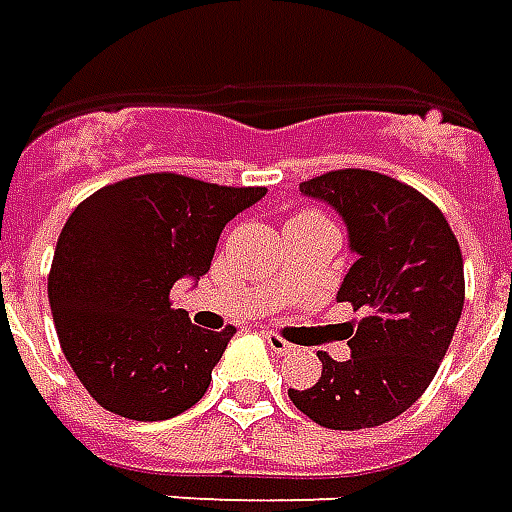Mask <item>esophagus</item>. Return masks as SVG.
<instances>
[{
  "mask_svg": "<svg viewBox=\"0 0 512 512\" xmlns=\"http://www.w3.org/2000/svg\"><path fill=\"white\" fill-rule=\"evenodd\" d=\"M266 343H268V348L274 351V354H290V351H293V345H290L288 340H282L279 334L268 332L266 334Z\"/></svg>",
  "mask_w": 512,
  "mask_h": 512,
  "instance_id": "34e87169",
  "label": "esophagus"
}]
</instances>
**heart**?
<instances>
[{
    "label": "heart",
    "mask_w": 512,
    "mask_h": 512,
    "mask_svg": "<svg viewBox=\"0 0 512 512\" xmlns=\"http://www.w3.org/2000/svg\"><path fill=\"white\" fill-rule=\"evenodd\" d=\"M296 219L304 222V219H321V216H315V213H301V216H296ZM296 219H293V222H296Z\"/></svg>",
    "instance_id": "heart-1"
}]
</instances>
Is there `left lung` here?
<instances>
[{"instance_id":"obj_1","label":"left lung","mask_w":512,"mask_h":512,"mask_svg":"<svg viewBox=\"0 0 512 512\" xmlns=\"http://www.w3.org/2000/svg\"><path fill=\"white\" fill-rule=\"evenodd\" d=\"M299 191L343 219L356 260L337 301L365 318L348 340L351 359L321 351L318 384L288 395L323 428H376L417 403L450 348L463 310L461 246L433 202L370 169L329 172Z\"/></svg>"}]
</instances>
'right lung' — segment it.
<instances>
[{
  "instance_id": "add662e5",
  "label": "right lung",
  "mask_w": 512,
  "mask_h": 512,
  "mask_svg": "<svg viewBox=\"0 0 512 512\" xmlns=\"http://www.w3.org/2000/svg\"><path fill=\"white\" fill-rule=\"evenodd\" d=\"M263 197L161 172L104 186L71 213L49 304L62 354L106 411L158 422L205 395L235 329L191 326L169 290L208 274L224 224Z\"/></svg>"
}]
</instances>
